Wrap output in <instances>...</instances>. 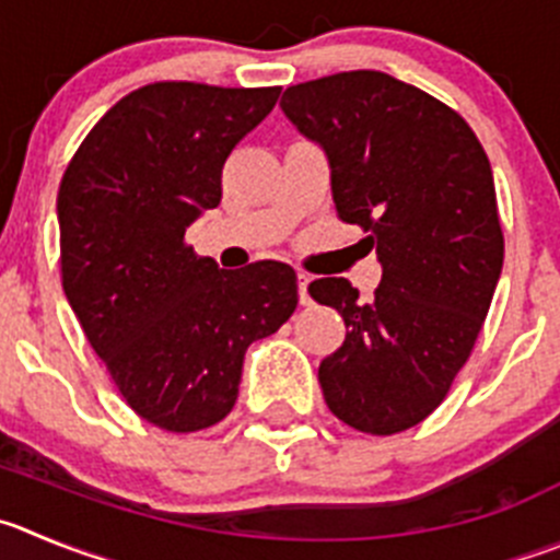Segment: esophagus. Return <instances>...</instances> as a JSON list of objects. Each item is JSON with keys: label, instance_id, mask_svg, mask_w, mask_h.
Segmentation results:
<instances>
[{"label": "esophagus", "instance_id": "obj_1", "mask_svg": "<svg viewBox=\"0 0 560 560\" xmlns=\"http://www.w3.org/2000/svg\"><path fill=\"white\" fill-rule=\"evenodd\" d=\"M298 298H301V304L310 306L312 298H310V276L304 270H298Z\"/></svg>", "mask_w": 560, "mask_h": 560}]
</instances>
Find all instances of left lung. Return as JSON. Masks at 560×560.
Masks as SVG:
<instances>
[{
    "mask_svg": "<svg viewBox=\"0 0 560 560\" xmlns=\"http://www.w3.org/2000/svg\"><path fill=\"white\" fill-rule=\"evenodd\" d=\"M281 109L323 145L337 218L384 268L370 304L348 279L310 284L348 328L317 370L323 398L362 433L409 431L447 398L503 270L489 156L456 109L384 71L301 82Z\"/></svg>",
    "mask_w": 560,
    "mask_h": 560,
    "instance_id": "8db88e82",
    "label": "left lung"
}]
</instances>
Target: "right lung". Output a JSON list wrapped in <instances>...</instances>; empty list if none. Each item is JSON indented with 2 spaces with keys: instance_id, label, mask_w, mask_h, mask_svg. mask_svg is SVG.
Segmentation results:
<instances>
[{
  "instance_id": "1",
  "label": "right lung",
  "mask_w": 560,
  "mask_h": 560,
  "mask_svg": "<svg viewBox=\"0 0 560 560\" xmlns=\"http://www.w3.org/2000/svg\"><path fill=\"white\" fill-rule=\"evenodd\" d=\"M281 88L151 82L102 115L57 192L68 304L135 415L192 433L234 409L243 357L298 306L295 270H221L187 245L234 145Z\"/></svg>"
}]
</instances>
